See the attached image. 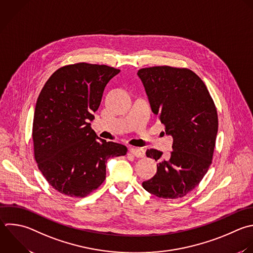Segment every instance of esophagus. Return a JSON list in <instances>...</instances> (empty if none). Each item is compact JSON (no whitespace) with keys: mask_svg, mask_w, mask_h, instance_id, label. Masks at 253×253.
Instances as JSON below:
<instances>
[{"mask_svg":"<svg viewBox=\"0 0 253 253\" xmlns=\"http://www.w3.org/2000/svg\"><path fill=\"white\" fill-rule=\"evenodd\" d=\"M129 152H130L133 156H135V157H137V158H142V157H144V155H145V151H144L142 148H138V147H131V148L129 149Z\"/></svg>","mask_w":253,"mask_h":253,"instance_id":"1","label":"esophagus"}]
</instances>
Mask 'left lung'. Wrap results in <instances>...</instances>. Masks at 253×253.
Here are the masks:
<instances>
[{
  "instance_id": "obj_1",
  "label": "left lung",
  "mask_w": 253,
  "mask_h": 253,
  "mask_svg": "<svg viewBox=\"0 0 253 253\" xmlns=\"http://www.w3.org/2000/svg\"><path fill=\"white\" fill-rule=\"evenodd\" d=\"M152 112L173 137L169 159L147 149L158 161L157 172L142 187L164 199L182 198L199 185L211 164L217 133V114L202 79L187 68L154 66L139 69Z\"/></svg>"
}]
</instances>
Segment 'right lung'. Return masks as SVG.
<instances>
[{
    "instance_id": "add662e5",
    "label": "right lung",
    "mask_w": 253,
    "mask_h": 253,
    "mask_svg": "<svg viewBox=\"0 0 253 253\" xmlns=\"http://www.w3.org/2000/svg\"><path fill=\"white\" fill-rule=\"evenodd\" d=\"M119 69L80 62L57 69L37 101L33 124L35 158L55 190L86 197L106 179L111 157L127 148L98 137L91 124L108 82Z\"/></svg>"
}]
</instances>
